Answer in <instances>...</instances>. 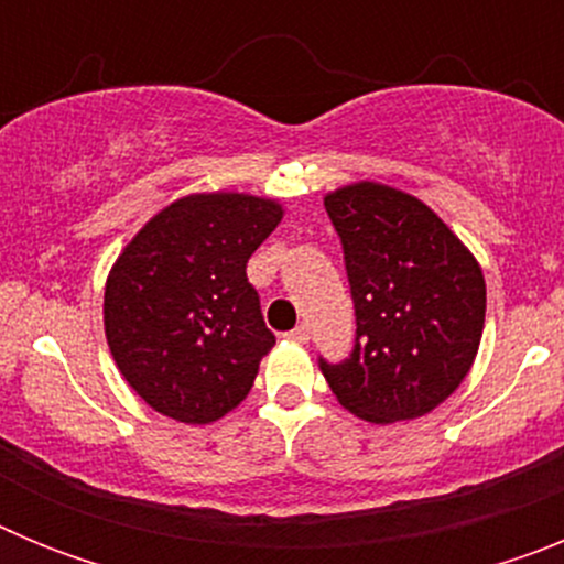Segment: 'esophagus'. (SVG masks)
Masks as SVG:
<instances>
[{
  "mask_svg": "<svg viewBox=\"0 0 564 564\" xmlns=\"http://www.w3.org/2000/svg\"><path fill=\"white\" fill-rule=\"evenodd\" d=\"M288 338H293V341H299V344H307L311 341V330H307V325H299L288 333Z\"/></svg>",
  "mask_w": 564,
  "mask_h": 564,
  "instance_id": "esophagus-1",
  "label": "esophagus"
}]
</instances>
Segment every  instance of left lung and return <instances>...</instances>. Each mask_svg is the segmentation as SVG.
Here are the masks:
<instances>
[{"mask_svg": "<svg viewBox=\"0 0 564 564\" xmlns=\"http://www.w3.org/2000/svg\"><path fill=\"white\" fill-rule=\"evenodd\" d=\"M356 305V347L318 367L344 410L370 423L412 421L468 376L486 322V279L426 203L381 183L325 197Z\"/></svg>", "mask_w": 564, "mask_h": 564, "instance_id": "obj_1", "label": "left lung"}]
</instances>
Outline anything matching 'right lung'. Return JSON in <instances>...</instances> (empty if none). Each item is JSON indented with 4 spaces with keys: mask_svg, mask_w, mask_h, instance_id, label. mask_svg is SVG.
<instances>
[{
    "mask_svg": "<svg viewBox=\"0 0 564 564\" xmlns=\"http://www.w3.org/2000/svg\"><path fill=\"white\" fill-rule=\"evenodd\" d=\"M282 214L253 194H188L115 259L104 291L109 352L154 412L214 423L251 392L276 338L246 265Z\"/></svg>",
    "mask_w": 564,
    "mask_h": 564,
    "instance_id": "add662e5",
    "label": "right lung"
}]
</instances>
